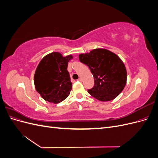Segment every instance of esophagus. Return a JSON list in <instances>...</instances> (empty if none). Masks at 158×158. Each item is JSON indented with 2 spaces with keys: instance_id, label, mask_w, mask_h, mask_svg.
<instances>
[{
  "instance_id": "esophagus-1",
  "label": "esophagus",
  "mask_w": 158,
  "mask_h": 158,
  "mask_svg": "<svg viewBox=\"0 0 158 158\" xmlns=\"http://www.w3.org/2000/svg\"><path fill=\"white\" fill-rule=\"evenodd\" d=\"M78 81H79V82H82V79L81 78H79L78 79Z\"/></svg>"
}]
</instances>
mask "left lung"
I'll return each mask as SVG.
<instances>
[{
  "mask_svg": "<svg viewBox=\"0 0 158 158\" xmlns=\"http://www.w3.org/2000/svg\"><path fill=\"white\" fill-rule=\"evenodd\" d=\"M79 60L87 65L94 78L88 93L99 101L113 100L121 93L127 83V70L121 59L111 51L95 49L80 54Z\"/></svg>",
  "mask_w": 158,
  "mask_h": 158,
  "instance_id": "8db88e82",
  "label": "left lung"
}]
</instances>
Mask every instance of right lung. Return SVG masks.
<instances>
[{"mask_svg":"<svg viewBox=\"0 0 158 158\" xmlns=\"http://www.w3.org/2000/svg\"><path fill=\"white\" fill-rule=\"evenodd\" d=\"M72 59V55L63 56L53 52L44 57L38 64L34 75L35 88L45 101L59 103L69 95L73 84L67 67Z\"/></svg>","mask_w":158,"mask_h":158,"instance_id":"right-lung-1","label":"right lung"}]
</instances>
